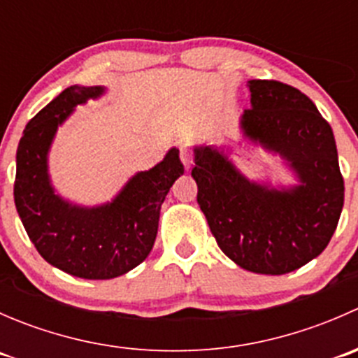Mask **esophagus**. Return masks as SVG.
Wrapping results in <instances>:
<instances>
[{"mask_svg":"<svg viewBox=\"0 0 358 358\" xmlns=\"http://www.w3.org/2000/svg\"><path fill=\"white\" fill-rule=\"evenodd\" d=\"M180 159H182V162H183V166H185L187 169L190 168V166H192V162H194V159H192V152H190V149H187V147H180Z\"/></svg>","mask_w":358,"mask_h":358,"instance_id":"1","label":"esophagus"}]
</instances>
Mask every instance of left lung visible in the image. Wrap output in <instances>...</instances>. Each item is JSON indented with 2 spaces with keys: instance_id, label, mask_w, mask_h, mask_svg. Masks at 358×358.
<instances>
[{
  "instance_id": "obj_1",
  "label": "left lung",
  "mask_w": 358,
  "mask_h": 358,
  "mask_svg": "<svg viewBox=\"0 0 358 358\" xmlns=\"http://www.w3.org/2000/svg\"><path fill=\"white\" fill-rule=\"evenodd\" d=\"M251 109L239 117L241 147L280 159L294 183L251 180L232 149L194 145L197 202L220 249L241 268L282 275L329 244L345 201L338 149L315 103L279 81L251 79Z\"/></svg>"
}]
</instances>
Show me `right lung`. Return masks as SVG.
<instances>
[{"label":"right lung","mask_w":358,"mask_h":358,"mask_svg":"<svg viewBox=\"0 0 358 358\" xmlns=\"http://www.w3.org/2000/svg\"><path fill=\"white\" fill-rule=\"evenodd\" d=\"M106 86L74 85L43 107L24 129L13 185L17 213L39 255L69 275L106 280L128 273L152 251L161 204L183 175L180 150L147 171H136L110 201L83 206L57 192L50 150L60 126L78 106L99 100Z\"/></svg>","instance_id":"right-lung-1"}]
</instances>
